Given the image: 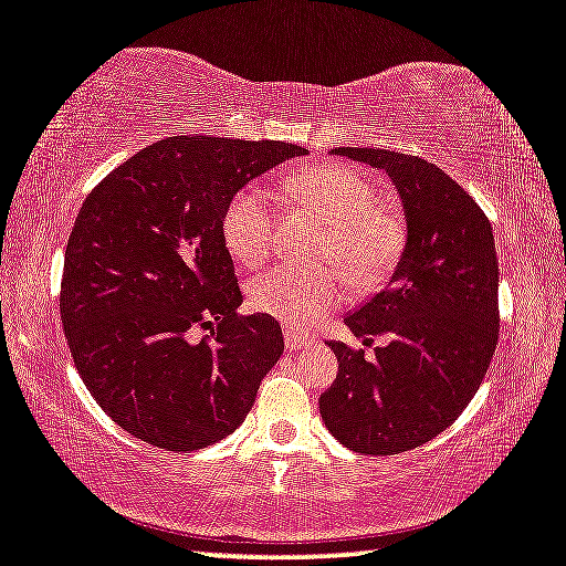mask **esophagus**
<instances>
[{
  "label": "esophagus",
  "mask_w": 566,
  "mask_h": 566,
  "mask_svg": "<svg viewBox=\"0 0 566 566\" xmlns=\"http://www.w3.org/2000/svg\"><path fill=\"white\" fill-rule=\"evenodd\" d=\"M284 343H286V349H292V353H297V349H304V347L312 345V337L302 335V332L292 329V327H286V329H284Z\"/></svg>",
  "instance_id": "obj_1"
}]
</instances>
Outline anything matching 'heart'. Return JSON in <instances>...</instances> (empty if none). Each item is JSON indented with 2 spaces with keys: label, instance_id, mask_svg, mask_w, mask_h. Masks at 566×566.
<instances>
[{
  "label": "heart",
  "instance_id": "obj_1",
  "mask_svg": "<svg viewBox=\"0 0 566 566\" xmlns=\"http://www.w3.org/2000/svg\"><path fill=\"white\" fill-rule=\"evenodd\" d=\"M286 201L329 221L322 259H337L355 282L373 284L396 264L402 249V221L378 203L375 186L357 170L322 164L294 170L284 178ZM276 211L264 186L234 193L221 217V237L231 256L244 266L262 264L274 241ZM249 304L294 327H312L345 300L347 280L337 266H274L251 276Z\"/></svg>",
  "mask_w": 566,
  "mask_h": 566
}]
</instances>
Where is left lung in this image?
Wrapping results in <instances>:
<instances>
[{
    "instance_id": "obj_1",
    "label": "left lung",
    "mask_w": 566,
    "mask_h": 566,
    "mask_svg": "<svg viewBox=\"0 0 566 566\" xmlns=\"http://www.w3.org/2000/svg\"><path fill=\"white\" fill-rule=\"evenodd\" d=\"M398 188L406 247L385 290L345 317L357 337L388 335L365 360L327 343L339 373L319 412L349 451L396 455L428 443L476 396L499 343V262L486 213L441 168L382 148H335Z\"/></svg>"
}]
</instances>
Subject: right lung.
I'll return each mask as SVG.
<instances>
[{
    "label": "right lung",
    "mask_w": 566,
    "mask_h": 566,
    "mask_svg": "<svg viewBox=\"0 0 566 566\" xmlns=\"http://www.w3.org/2000/svg\"><path fill=\"white\" fill-rule=\"evenodd\" d=\"M304 154L280 140L174 136L87 193L60 315L90 396L130 436L199 451L244 423L284 337L272 315L237 312L221 217L251 178Z\"/></svg>",
    "instance_id": "1"
}]
</instances>
